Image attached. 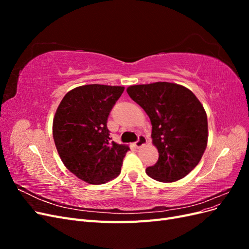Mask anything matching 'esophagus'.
I'll list each match as a JSON object with an SVG mask.
<instances>
[{
    "mask_svg": "<svg viewBox=\"0 0 249 249\" xmlns=\"http://www.w3.org/2000/svg\"><path fill=\"white\" fill-rule=\"evenodd\" d=\"M146 143H147V139H146V137H145V136H143V135H139L138 140L134 143V145L138 148V147H140V146H142V145L146 144Z\"/></svg>",
    "mask_w": 249,
    "mask_h": 249,
    "instance_id": "34e87169",
    "label": "esophagus"
}]
</instances>
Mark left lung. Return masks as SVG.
I'll list each match as a JSON object with an SVG mask.
<instances>
[{
  "instance_id": "1",
  "label": "left lung",
  "mask_w": 249,
  "mask_h": 249,
  "mask_svg": "<svg viewBox=\"0 0 249 249\" xmlns=\"http://www.w3.org/2000/svg\"><path fill=\"white\" fill-rule=\"evenodd\" d=\"M127 94L146 112L152 138L159 152L147 176L159 182H176L199 163L208 142L206 111L188 88L168 82L127 87Z\"/></svg>"
}]
</instances>
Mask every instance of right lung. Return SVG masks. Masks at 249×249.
Listing matches in <instances>:
<instances>
[{"label": "right lung", "mask_w": 249, "mask_h": 249, "mask_svg": "<svg viewBox=\"0 0 249 249\" xmlns=\"http://www.w3.org/2000/svg\"><path fill=\"white\" fill-rule=\"evenodd\" d=\"M124 87L90 84L67 92L53 120V137L65 167L89 184L116 178L129 146L111 141L107 122Z\"/></svg>", "instance_id": "obj_1"}]
</instances>
